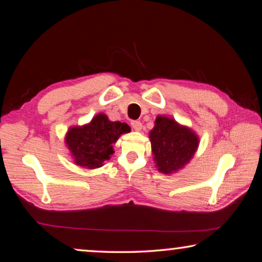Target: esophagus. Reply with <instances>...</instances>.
<instances>
[{"label":"esophagus","mask_w":262,"mask_h":262,"mask_svg":"<svg viewBox=\"0 0 262 262\" xmlns=\"http://www.w3.org/2000/svg\"><path fill=\"white\" fill-rule=\"evenodd\" d=\"M130 125H132V128L134 130H141L142 129V122L138 121V120H132L130 121Z\"/></svg>","instance_id":"obj_1"}]
</instances>
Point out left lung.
<instances>
[{"label":"left lung","instance_id":"8db88e82","mask_svg":"<svg viewBox=\"0 0 262 262\" xmlns=\"http://www.w3.org/2000/svg\"><path fill=\"white\" fill-rule=\"evenodd\" d=\"M150 138L157 167L163 173H171L183 168L191 160L199 145V138L191 129L161 116L156 119Z\"/></svg>","mask_w":262,"mask_h":262}]
</instances>
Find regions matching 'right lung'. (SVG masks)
Segmentation results:
<instances>
[{
	"mask_svg": "<svg viewBox=\"0 0 262 262\" xmlns=\"http://www.w3.org/2000/svg\"><path fill=\"white\" fill-rule=\"evenodd\" d=\"M129 130V126L125 122L110 121L105 115L100 114L89 125L70 128L66 136V143L76 165L94 169L109 160L114 153L112 144L121 134Z\"/></svg>",
	"mask_w": 262,
	"mask_h": 262,
	"instance_id": "1",
	"label": "right lung"
}]
</instances>
